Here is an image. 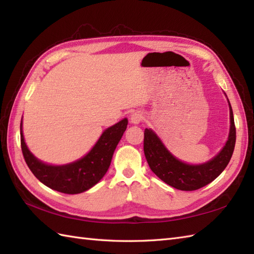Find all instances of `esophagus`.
Instances as JSON below:
<instances>
[{"label":"esophagus","instance_id":"obj_1","mask_svg":"<svg viewBox=\"0 0 254 254\" xmlns=\"http://www.w3.org/2000/svg\"><path fill=\"white\" fill-rule=\"evenodd\" d=\"M142 120H143V115H142V113L139 112V111L133 112L132 115L130 116V121H131L133 124H138Z\"/></svg>","mask_w":254,"mask_h":254}]
</instances>
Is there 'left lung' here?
<instances>
[{
	"instance_id": "8db88e82",
	"label": "left lung",
	"mask_w": 254,
	"mask_h": 254,
	"mask_svg": "<svg viewBox=\"0 0 254 254\" xmlns=\"http://www.w3.org/2000/svg\"><path fill=\"white\" fill-rule=\"evenodd\" d=\"M229 102V101H228ZM230 109V131L228 141L218 155L202 165H189L177 159L156 134L145 128L144 154L149 168L167 185L181 191H194L205 187L222 174L233 156L236 144L234 113Z\"/></svg>"
}]
</instances>
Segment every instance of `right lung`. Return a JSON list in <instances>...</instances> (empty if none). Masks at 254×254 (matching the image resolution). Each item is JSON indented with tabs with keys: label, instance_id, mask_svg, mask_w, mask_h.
I'll return each mask as SVG.
<instances>
[{
	"label": "right lung",
	"instance_id": "1",
	"mask_svg": "<svg viewBox=\"0 0 254 254\" xmlns=\"http://www.w3.org/2000/svg\"><path fill=\"white\" fill-rule=\"evenodd\" d=\"M127 126V119H123L108 127L90 152L77 161L63 166H51L38 160L29 152L24 141L20 123L21 152L32 174L45 186L65 194L82 193L94 187L106 175Z\"/></svg>",
	"mask_w": 254,
	"mask_h": 254
}]
</instances>
